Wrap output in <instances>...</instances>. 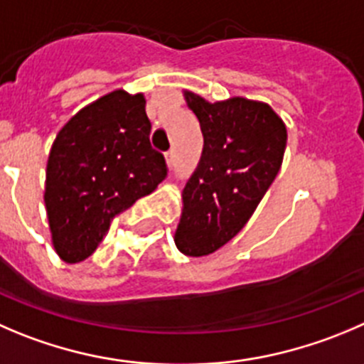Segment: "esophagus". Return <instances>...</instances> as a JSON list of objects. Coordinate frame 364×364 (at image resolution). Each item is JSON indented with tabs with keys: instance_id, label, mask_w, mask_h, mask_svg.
<instances>
[{
	"instance_id": "34e87169",
	"label": "esophagus",
	"mask_w": 364,
	"mask_h": 364,
	"mask_svg": "<svg viewBox=\"0 0 364 364\" xmlns=\"http://www.w3.org/2000/svg\"><path fill=\"white\" fill-rule=\"evenodd\" d=\"M166 162H168L169 168H173V166H175V150H169L168 154H166Z\"/></svg>"
}]
</instances>
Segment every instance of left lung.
Masks as SVG:
<instances>
[{"mask_svg": "<svg viewBox=\"0 0 364 364\" xmlns=\"http://www.w3.org/2000/svg\"><path fill=\"white\" fill-rule=\"evenodd\" d=\"M203 134L198 166L182 191L175 245L189 257L213 254L247 225L279 173L286 127L266 103L245 98L209 103L186 91Z\"/></svg>", "mask_w": 364, "mask_h": 364, "instance_id": "8db88e82", "label": "left lung"}]
</instances>
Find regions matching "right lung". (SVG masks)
Listing matches in <instances>:
<instances>
[{"instance_id": "1", "label": "right lung", "mask_w": 364, "mask_h": 364, "mask_svg": "<svg viewBox=\"0 0 364 364\" xmlns=\"http://www.w3.org/2000/svg\"><path fill=\"white\" fill-rule=\"evenodd\" d=\"M143 95L114 91L64 124L46 168L48 221L65 262L87 259L116 216L150 195L168 176L150 143Z\"/></svg>"}]
</instances>
